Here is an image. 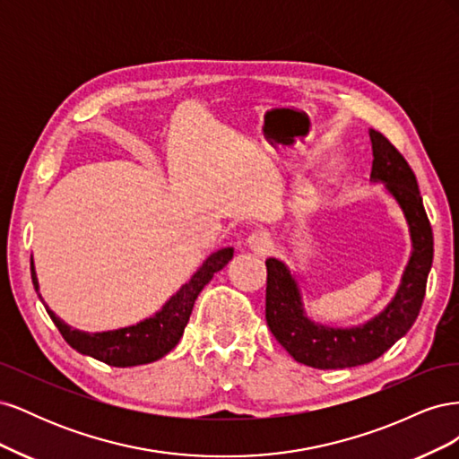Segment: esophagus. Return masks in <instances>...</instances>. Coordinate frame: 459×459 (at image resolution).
Segmentation results:
<instances>
[{
    "mask_svg": "<svg viewBox=\"0 0 459 459\" xmlns=\"http://www.w3.org/2000/svg\"><path fill=\"white\" fill-rule=\"evenodd\" d=\"M245 243L255 255H266L272 248V239H270V233L266 230L253 231L251 235H248Z\"/></svg>",
    "mask_w": 459,
    "mask_h": 459,
    "instance_id": "1",
    "label": "esophagus"
}]
</instances>
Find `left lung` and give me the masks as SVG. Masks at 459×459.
Returning <instances> with one entry per match:
<instances>
[{"label": "left lung", "instance_id": "obj_1", "mask_svg": "<svg viewBox=\"0 0 459 459\" xmlns=\"http://www.w3.org/2000/svg\"><path fill=\"white\" fill-rule=\"evenodd\" d=\"M373 147L371 182L383 184L406 218L411 253L391 302L364 324L333 327L314 322L302 302L297 275L280 258H268L266 322L273 337L297 362L317 369L369 364L406 335L418 317L427 275L433 266L430 230L418 179L404 157L381 132L369 130Z\"/></svg>", "mask_w": 459, "mask_h": 459}]
</instances>
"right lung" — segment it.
Masks as SVG:
<instances>
[{"mask_svg":"<svg viewBox=\"0 0 459 459\" xmlns=\"http://www.w3.org/2000/svg\"><path fill=\"white\" fill-rule=\"evenodd\" d=\"M233 258V247L220 248V251L208 256L197 272L191 275V280L179 287V290L164 302V307L152 316L142 319L134 325L120 327L113 331H100V333H88L73 329L65 324L61 317L55 316L49 310L48 304H44L53 324L61 331L63 339L73 346L74 351L84 356H91L100 362H105L115 368H132L157 362L159 358L169 354L178 341L182 339L184 329L189 322V316L193 310L203 287L212 280V275L220 272L226 264ZM30 272H32V283L39 295L38 275L34 270V260L30 258ZM44 302V299H41Z\"/></svg>","mask_w":459,"mask_h":459,"instance_id":"add662e5","label":"right lung"}]
</instances>
